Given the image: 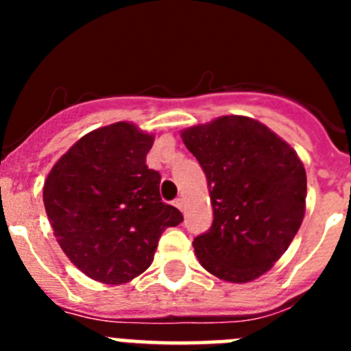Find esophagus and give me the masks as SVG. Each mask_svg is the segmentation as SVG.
I'll return each instance as SVG.
<instances>
[{"label": "esophagus", "mask_w": 351, "mask_h": 351, "mask_svg": "<svg viewBox=\"0 0 351 351\" xmlns=\"http://www.w3.org/2000/svg\"><path fill=\"white\" fill-rule=\"evenodd\" d=\"M173 206L178 207V209L182 210V207H184V202H182V198H176V200H173Z\"/></svg>", "instance_id": "1"}]
</instances>
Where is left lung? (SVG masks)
<instances>
[{"mask_svg": "<svg viewBox=\"0 0 351 351\" xmlns=\"http://www.w3.org/2000/svg\"><path fill=\"white\" fill-rule=\"evenodd\" d=\"M206 172L213 225L193 241L202 267L247 283L281 258L306 213V170L283 138L258 121L223 116L181 132Z\"/></svg>", "mask_w": 351, "mask_h": 351, "instance_id": "8db88e82", "label": "left lung"}]
</instances>
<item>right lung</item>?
Returning <instances> with one entry per match:
<instances>
[{
    "label": "right lung",
    "mask_w": 351,
    "mask_h": 351,
    "mask_svg": "<svg viewBox=\"0 0 351 351\" xmlns=\"http://www.w3.org/2000/svg\"><path fill=\"white\" fill-rule=\"evenodd\" d=\"M154 137L132 123L93 130L49 172L43 204L64 255L91 280L123 285L151 265L161 234L182 214L161 202L145 165Z\"/></svg>",
    "instance_id": "add662e5"
}]
</instances>
